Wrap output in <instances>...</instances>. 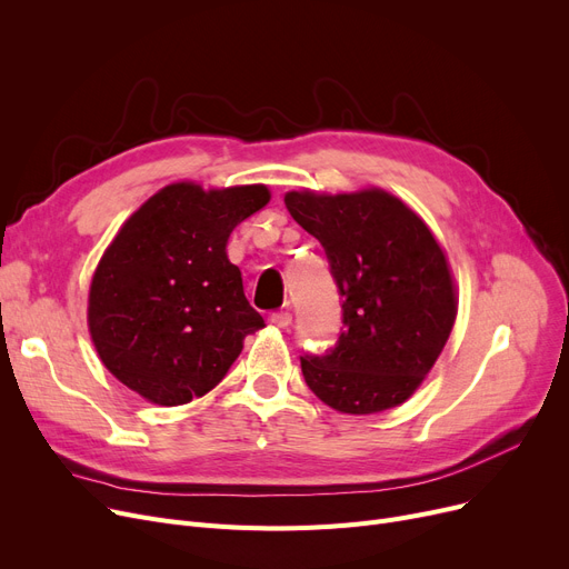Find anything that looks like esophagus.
Returning a JSON list of instances; mask_svg holds the SVG:
<instances>
[{"instance_id": "34e87169", "label": "esophagus", "mask_w": 569, "mask_h": 569, "mask_svg": "<svg viewBox=\"0 0 569 569\" xmlns=\"http://www.w3.org/2000/svg\"><path fill=\"white\" fill-rule=\"evenodd\" d=\"M269 320H272V325L281 327V330H286V327H290V322H292V313L290 311H274L272 316H269Z\"/></svg>"}]
</instances>
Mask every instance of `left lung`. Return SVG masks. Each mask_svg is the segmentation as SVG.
I'll list each match as a JSON object with an SVG mask.
<instances>
[{"label":"left lung","mask_w":569,"mask_h":569,"mask_svg":"<svg viewBox=\"0 0 569 569\" xmlns=\"http://www.w3.org/2000/svg\"><path fill=\"white\" fill-rule=\"evenodd\" d=\"M286 207L322 244L343 297L335 348L300 357L309 390L350 415L403 403L436 365L457 318L455 283L436 237L380 189L290 191Z\"/></svg>","instance_id":"1"}]
</instances>
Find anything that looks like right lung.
<instances>
[{"label": "right lung", "mask_w": 569, "mask_h": 569, "mask_svg": "<svg viewBox=\"0 0 569 569\" xmlns=\"http://www.w3.org/2000/svg\"><path fill=\"white\" fill-rule=\"evenodd\" d=\"M267 202V187L170 184L119 230L89 288L87 320L101 362L129 390L159 406L189 403L264 327L226 244Z\"/></svg>", "instance_id": "1"}]
</instances>
